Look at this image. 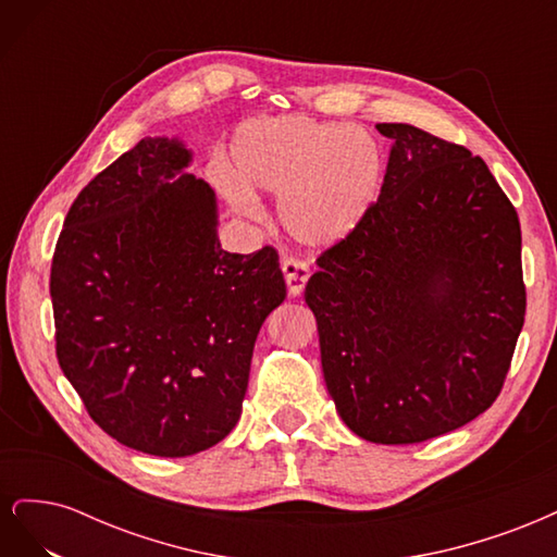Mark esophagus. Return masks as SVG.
<instances>
[{"instance_id": "34e87169", "label": "esophagus", "mask_w": 557, "mask_h": 557, "mask_svg": "<svg viewBox=\"0 0 557 557\" xmlns=\"http://www.w3.org/2000/svg\"><path fill=\"white\" fill-rule=\"evenodd\" d=\"M281 267H283V274H285V283H288V293L293 297L301 295V290H305V285L311 276L309 262L299 260V258H285Z\"/></svg>"}]
</instances>
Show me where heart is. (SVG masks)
<instances>
[{
    "label": "heart",
    "mask_w": 557,
    "mask_h": 557,
    "mask_svg": "<svg viewBox=\"0 0 557 557\" xmlns=\"http://www.w3.org/2000/svg\"><path fill=\"white\" fill-rule=\"evenodd\" d=\"M232 172L218 185L244 213H256L252 193L278 197L285 232L309 248L344 242L379 199L385 158L358 125L309 115H264L237 127L230 144Z\"/></svg>",
    "instance_id": "1"
}]
</instances>
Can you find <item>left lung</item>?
I'll return each instance as SVG.
<instances>
[{
  "label": "left lung",
  "mask_w": 557,
  "mask_h": 557,
  "mask_svg": "<svg viewBox=\"0 0 557 557\" xmlns=\"http://www.w3.org/2000/svg\"><path fill=\"white\" fill-rule=\"evenodd\" d=\"M381 195L318 256L305 299L327 391L374 444H418L493 407L525 323L520 223L465 146L404 123Z\"/></svg>",
  "instance_id": "obj_1"
}]
</instances>
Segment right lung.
<instances>
[{
  "label": "right lung",
  "mask_w": 557,
  "mask_h": 557,
  "mask_svg": "<svg viewBox=\"0 0 557 557\" xmlns=\"http://www.w3.org/2000/svg\"><path fill=\"white\" fill-rule=\"evenodd\" d=\"M178 141L141 139L78 193L50 264L55 352L88 416L160 458L242 416L252 346L285 299L278 252L223 250L215 195Z\"/></svg>",
  "instance_id": "obj_1"
}]
</instances>
